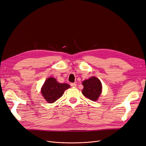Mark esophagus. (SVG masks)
Segmentation results:
<instances>
[{"mask_svg": "<svg viewBox=\"0 0 146 146\" xmlns=\"http://www.w3.org/2000/svg\"><path fill=\"white\" fill-rule=\"evenodd\" d=\"M70 86H71L72 87H76V86H77L76 83H70Z\"/></svg>", "mask_w": 146, "mask_h": 146, "instance_id": "1", "label": "esophagus"}]
</instances>
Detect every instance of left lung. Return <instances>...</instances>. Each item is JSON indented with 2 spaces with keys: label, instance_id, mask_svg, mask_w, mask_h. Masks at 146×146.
Instances as JSON below:
<instances>
[{
  "label": "left lung",
  "instance_id": "1",
  "mask_svg": "<svg viewBox=\"0 0 146 146\" xmlns=\"http://www.w3.org/2000/svg\"><path fill=\"white\" fill-rule=\"evenodd\" d=\"M83 89L82 94L86 98L92 101L98 100L102 92V86L99 79L96 77H91L82 82Z\"/></svg>",
  "mask_w": 146,
  "mask_h": 146
}]
</instances>
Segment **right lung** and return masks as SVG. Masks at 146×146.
Masks as SVG:
<instances>
[{
	"label": "right lung",
	"instance_id": "right-lung-1",
	"mask_svg": "<svg viewBox=\"0 0 146 146\" xmlns=\"http://www.w3.org/2000/svg\"><path fill=\"white\" fill-rule=\"evenodd\" d=\"M70 88L67 83H60L55 78H48L41 88V92L48 103H54L60 99L66 90Z\"/></svg>",
	"mask_w": 146,
	"mask_h": 146
}]
</instances>
